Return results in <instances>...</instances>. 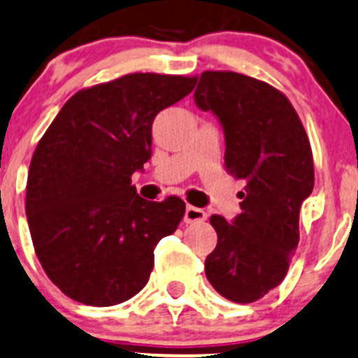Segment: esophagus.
Returning <instances> with one entry per match:
<instances>
[{
	"instance_id": "1",
	"label": "esophagus",
	"mask_w": 358,
	"mask_h": 358,
	"mask_svg": "<svg viewBox=\"0 0 358 358\" xmlns=\"http://www.w3.org/2000/svg\"><path fill=\"white\" fill-rule=\"evenodd\" d=\"M208 220V213L204 209L194 208V206H187L185 208V216H183V221L187 224H194V223H202V221Z\"/></svg>"
}]
</instances>
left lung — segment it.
<instances>
[{"label": "left lung", "instance_id": "left-lung-1", "mask_svg": "<svg viewBox=\"0 0 358 358\" xmlns=\"http://www.w3.org/2000/svg\"><path fill=\"white\" fill-rule=\"evenodd\" d=\"M224 131V164L245 180L242 213L210 216L217 245L206 276L220 295L250 303L276 288L299 245L302 202L314 189V163L306 130L285 94L235 71H204L194 94Z\"/></svg>", "mask_w": 358, "mask_h": 358}]
</instances>
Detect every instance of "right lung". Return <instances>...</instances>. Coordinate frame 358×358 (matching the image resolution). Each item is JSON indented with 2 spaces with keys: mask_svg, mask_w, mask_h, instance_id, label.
Instances as JSON below:
<instances>
[{
  "mask_svg": "<svg viewBox=\"0 0 358 358\" xmlns=\"http://www.w3.org/2000/svg\"><path fill=\"white\" fill-rule=\"evenodd\" d=\"M195 82L130 73L78 90L37 144L25 199L30 236L48 278L70 299L110 307L149 281L154 248L178 228L185 202L145 201L130 178L150 159L157 113Z\"/></svg>",
  "mask_w": 358,
  "mask_h": 358,
  "instance_id": "add662e5",
  "label": "right lung"
}]
</instances>
